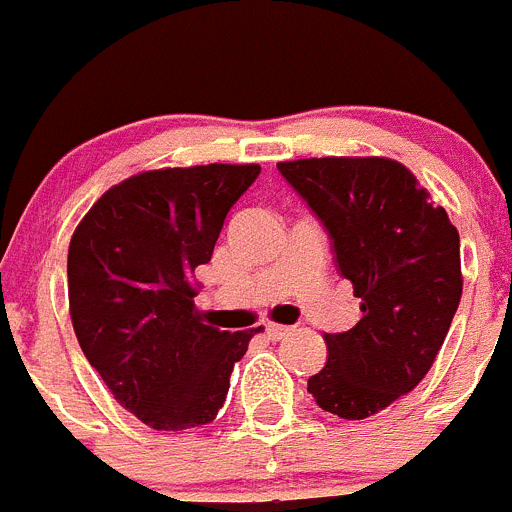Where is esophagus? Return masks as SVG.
I'll list each match as a JSON object with an SVG mask.
<instances>
[{
    "mask_svg": "<svg viewBox=\"0 0 512 512\" xmlns=\"http://www.w3.org/2000/svg\"><path fill=\"white\" fill-rule=\"evenodd\" d=\"M290 326H283V324H265V334L273 339V342H278V339H285V336L290 334Z\"/></svg>",
    "mask_w": 512,
    "mask_h": 512,
    "instance_id": "obj_1",
    "label": "esophagus"
}]
</instances>
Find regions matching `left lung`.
Here are the masks:
<instances>
[{
    "label": "left lung",
    "instance_id": "8db88e82",
    "mask_svg": "<svg viewBox=\"0 0 512 512\" xmlns=\"http://www.w3.org/2000/svg\"><path fill=\"white\" fill-rule=\"evenodd\" d=\"M324 222L362 319L326 334L329 362L308 377L316 405L362 421L411 393L434 365L462 298L459 232L393 158L278 163Z\"/></svg>",
    "mask_w": 512,
    "mask_h": 512
}]
</instances>
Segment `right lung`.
Listing matches in <instances>:
<instances>
[{"label": "right lung", "instance_id": "right-lung-1", "mask_svg": "<svg viewBox=\"0 0 512 512\" xmlns=\"http://www.w3.org/2000/svg\"><path fill=\"white\" fill-rule=\"evenodd\" d=\"M260 165L145 170L109 188L68 245L76 339L122 408L155 431L216 418L234 362L262 329L206 324L193 298L234 201Z\"/></svg>", "mask_w": 512, "mask_h": 512}]
</instances>
